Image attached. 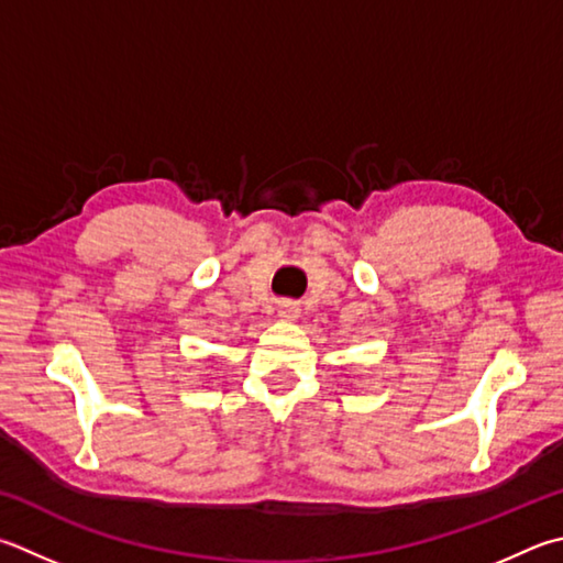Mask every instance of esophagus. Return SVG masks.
I'll list each match as a JSON object with an SVG mask.
<instances>
[{
    "mask_svg": "<svg viewBox=\"0 0 563 563\" xmlns=\"http://www.w3.org/2000/svg\"><path fill=\"white\" fill-rule=\"evenodd\" d=\"M278 317H280V320H285V322H292V320H298V317H300V308L295 302L285 300V302H280Z\"/></svg>",
    "mask_w": 563,
    "mask_h": 563,
    "instance_id": "obj_1",
    "label": "esophagus"
}]
</instances>
